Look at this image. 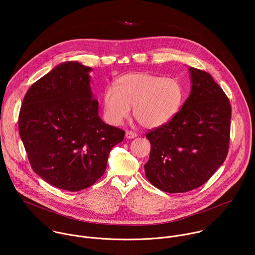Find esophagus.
Returning <instances> with one entry per match:
<instances>
[{
  "label": "esophagus",
  "instance_id": "esophagus-1",
  "mask_svg": "<svg viewBox=\"0 0 255 255\" xmlns=\"http://www.w3.org/2000/svg\"><path fill=\"white\" fill-rule=\"evenodd\" d=\"M125 137H126L127 139H133V138L137 137V134H136L135 132H132V131H127V132L125 133Z\"/></svg>",
  "mask_w": 255,
  "mask_h": 255
}]
</instances>
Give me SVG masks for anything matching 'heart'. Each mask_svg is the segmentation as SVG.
<instances>
[{
	"instance_id": "heart-1",
	"label": "heart",
	"mask_w": 255,
	"mask_h": 255,
	"mask_svg": "<svg viewBox=\"0 0 255 255\" xmlns=\"http://www.w3.org/2000/svg\"><path fill=\"white\" fill-rule=\"evenodd\" d=\"M116 90L108 88L103 95L106 119L119 125L130 115L144 128L167 124L179 112L184 101V88L173 78L146 72L128 74L116 81Z\"/></svg>"
}]
</instances>
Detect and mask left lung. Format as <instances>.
Instances as JSON below:
<instances>
[{
    "mask_svg": "<svg viewBox=\"0 0 255 255\" xmlns=\"http://www.w3.org/2000/svg\"><path fill=\"white\" fill-rule=\"evenodd\" d=\"M191 93L177 115L146 134L151 144L144 165L150 183L166 193H186L204 185L226 159L231 106L206 71L190 67Z\"/></svg>",
    "mask_w": 255,
    "mask_h": 255,
    "instance_id": "1",
    "label": "left lung"
}]
</instances>
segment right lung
<instances>
[{"instance_id":"obj_1","label":"right lung","mask_w":255,"mask_h":255,"mask_svg":"<svg viewBox=\"0 0 255 255\" xmlns=\"http://www.w3.org/2000/svg\"><path fill=\"white\" fill-rule=\"evenodd\" d=\"M92 70L78 61L56 65L30 87L19 114V134L33 170L69 192L96 183L125 135L100 118Z\"/></svg>"}]
</instances>
